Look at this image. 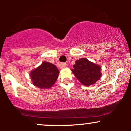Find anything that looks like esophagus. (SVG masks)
<instances>
[{
  "label": "esophagus",
  "mask_w": 131,
  "mask_h": 131,
  "mask_svg": "<svg viewBox=\"0 0 131 131\" xmlns=\"http://www.w3.org/2000/svg\"><path fill=\"white\" fill-rule=\"evenodd\" d=\"M66 66H67V63H59V67H60V68H64Z\"/></svg>",
  "instance_id": "obj_1"
}]
</instances>
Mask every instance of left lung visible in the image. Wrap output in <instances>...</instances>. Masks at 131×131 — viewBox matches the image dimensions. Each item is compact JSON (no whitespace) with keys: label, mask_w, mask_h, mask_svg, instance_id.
<instances>
[{"label":"left lung","mask_w":131,"mask_h":131,"mask_svg":"<svg viewBox=\"0 0 131 131\" xmlns=\"http://www.w3.org/2000/svg\"><path fill=\"white\" fill-rule=\"evenodd\" d=\"M73 67L72 71L74 75L85 86L94 84L101 76V67L85 58L77 60Z\"/></svg>","instance_id":"obj_1"}]
</instances>
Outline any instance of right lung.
I'll return each mask as SVG.
<instances>
[{
	"label": "right lung",
	"mask_w": 131,
	"mask_h": 131,
	"mask_svg": "<svg viewBox=\"0 0 131 131\" xmlns=\"http://www.w3.org/2000/svg\"><path fill=\"white\" fill-rule=\"evenodd\" d=\"M59 70L54 64L43 62L38 68L30 72L33 84L39 88H51L57 80Z\"/></svg>",
	"instance_id": "obj_1"
}]
</instances>
